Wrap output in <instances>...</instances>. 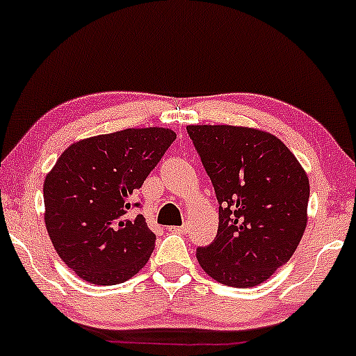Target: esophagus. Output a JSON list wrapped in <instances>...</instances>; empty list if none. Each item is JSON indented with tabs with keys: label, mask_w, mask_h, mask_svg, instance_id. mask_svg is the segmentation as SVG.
Masks as SVG:
<instances>
[{
	"label": "esophagus",
	"mask_w": 356,
	"mask_h": 356,
	"mask_svg": "<svg viewBox=\"0 0 356 356\" xmlns=\"http://www.w3.org/2000/svg\"><path fill=\"white\" fill-rule=\"evenodd\" d=\"M170 232H177V234H186L188 232V225L183 224V225H177V227H168Z\"/></svg>",
	"instance_id": "obj_1"
}]
</instances>
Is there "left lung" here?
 Listing matches in <instances>:
<instances>
[{
    "mask_svg": "<svg viewBox=\"0 0 356 356\" xmlns=\"http://www.w3.org/2000/svg\"><path fill=\"white\" fill-rule=\"evenodd\" d=\"M219 202V229L197 247L201 268L234 288L263 283L286 265L307 224L309 179L296 156L268 132L188 126Z\"/></svg>",
    "mask_w": 356,
    "mask_h": 356,
    "instance_id": "8db88e82",
    "label": "left lung"
}]
</instances>
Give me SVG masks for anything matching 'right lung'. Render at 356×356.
<instances>
[{
  "mask_svg": "<svg viewBox=\"0 0 356 356\" xmlns=\"http://www.w3.org/2000/svg\"><path fill=\"white\" fill-rule=\"evenodd\" d=\"M170 129H126L76 142L44 181L45 227L58 257L88 283L118 284L149 261L155 234L137 189L173 144Z\"/></svg>",
  "mask_w": 356,
  "mask_h": 356,
  "instance_id": "add662e5",
  "label": "right lung"
}]
</instances>
